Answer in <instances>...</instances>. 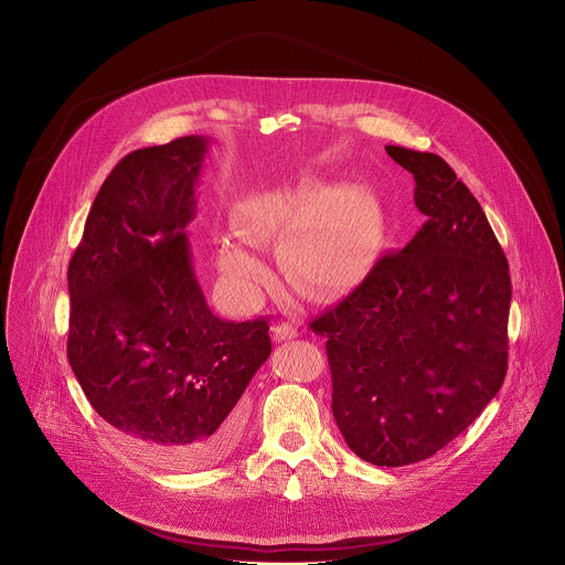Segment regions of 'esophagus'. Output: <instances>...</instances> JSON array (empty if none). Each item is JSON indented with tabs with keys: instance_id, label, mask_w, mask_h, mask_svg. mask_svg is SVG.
<instances>
[{
	"instance_id": "1",
	"label": "esophagus",
	"mask_w": 565,
	"mask_h": 565,
	"mask_svg": "<svg viewBox=\"0 0 565 565\" xmlns=\"http://www.w3.org/2000/svg\"><path fill=\"white\" fill-rule=\"evenodd\" d=\"M273 331H275V338L279 342H288V340H295L299 335V331H297V327L292 324V321H279V324Z\"/></svg>"
}]
</instances>
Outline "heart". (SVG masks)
Returning <instances> with one entry per match:
<instances>
[{
	"instance_id": "1",
	"label": "heart",
	"mask_w": 565,
	"mask_h": 565,
	"mask_svg": "<svg viewBox=\"0 0 565 565\" xmlns=\"http://www.w3.org/2000/svg\"><path fill=\"white\" fill-rule=\"evenodd\" d=\"M377 205L358 190L324 183L279 185L248 199L238 232L218 250V268L241 297H255L266 266L253 241L288 234L284 257L292 277L315 295L360 284L382 244Z\"/></svg>"
}]
</instances>
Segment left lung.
<instances>
[{
    "label": "left lung",
    "mask_w": 565,
    "mask_h": 565,
    "mask_svg": "<svg viewBox=\"0 0 565 565\" xmlns=\"http://www.w3.org/2000/svg\"><path fill=\"white\" fill-rule=\"evenodd\" d=\"M386 153L414 174L427 221L310 331L327 335L347 445L402 467L449 445L503 386L512 281L486 212L445 160L395 145Z\"/></svg>",
    "instance_id": "left-lung-1"
}]
</instances>
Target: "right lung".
I'll list each match as a JSON object with an SVG mask.
<instances>
[{
    "mask_svg": "<svg viewBox=\"0 0 565 565\" xmlns=\"http://www.w3.org/2000/svg\"><path fill=\"white\" fill-rule=\"evenodd\" d=\"M207 138L127 153L105 179L68 262V364L92 407L170 469H201L238 440L244 395L268 360V319L216 317L188 223Z\"/></svg>",
    "mask_w": 565,
    "mask_h": 565,
    "instance_id": "obj_1",
    "label": "right lung"
}]
</instances>
